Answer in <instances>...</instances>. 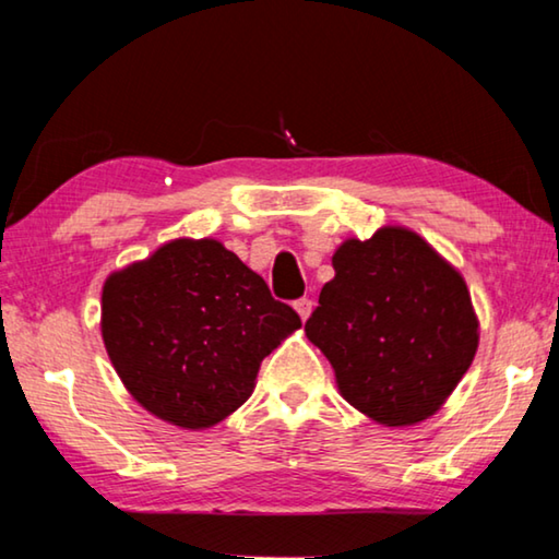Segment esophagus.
<instances>
[{
  "label": "esophagus",
  "mask_w": 559,
  "mask_h": 559,
  "mask_svg": "<svg viewBox=\"0 0 559 559\" xmlns=\"http://www.w3.org/2000/svg\"><path fill=\"white\" fill-rule=\"evenodd\" d=\"M294 308H296V313L301 316V321H308V316H311V311H313V301L311 298H298Z\"/></svg>",
  "instance_id": "1"
}]
</instances>
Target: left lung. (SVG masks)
Segmentation results:
<instances>
[{
	"label": "left lung",
	"instance_id": "1",
	"mask_svg": "<svg viewBox=\"0 0 559 559\" xmlns=\"http://www.w3.org/2000/svg\"><path fill=\"white\" fill-rule=\"evenodd\" d=\"M306 336L336 373L341 396L384 427L435 416L474 361L479 319L462 273L419 233L381 226L331 258Z\"/></svg>",
	"mask_w": 559,
	"mask_h": 559
}]
</instances>
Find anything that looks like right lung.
<instances>
[{
    "label": "right lung",
    "mask_w": 559,
    "mask_h": 559,
    "mask_svg": "<svg viewBox=\"0 0 559 559\" xmlns=\"http://www.w3.org/2000/svg\"><path fill=\"white\" fill-rule=\"evenodd\" d=\"M301 329L265 281L215 238H173L103 286L99 331L130 396L180 429L248 402L261 361Z\"/></svg>",
    "instance_id": "add662e5"
}]
</instances>
